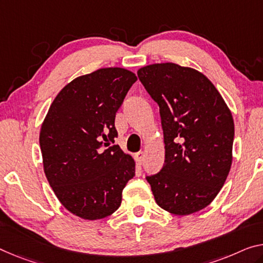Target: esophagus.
I'll list each match as a JSON object with an SVG mask.
<instances>
[{
	"label": "esophagus",
	"mask_w": 263,
	"mask_h": 263,
	"mask_svg": "<svg viewBox=\"0 0 263 263\" xmlns=\"http://www.w3.org/2000/svg\"><path fill=\"white\" fill-rule=\"evenodd\" d=\"M143 157H144V154H143L142 152L136 153V154H135L136 163H137V164H142V162H143Z\"/></svg>",
	"instance_id": "34e87169"
}]
</instances>
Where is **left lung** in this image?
Wrapping results in <instances>:
<instances>
[{
  "label": "left lung",
  "instance_id": "1",
  "mask_svg": "<svg viewBox=\"0 0 263 263\" xmlns=\"http://www.w3.org/2000/svg\"><path fill=\"white\" fill-rule=\"evenodd\" d=\"M137 76L159 104L165 148L162 169L145 180L164 211L199 212L215 199L230 171L232 112L211 81L192 68L157 63Z\"/></svg>",
  "mask_w": 263,
  "mask_h": 263
}]
</instances>
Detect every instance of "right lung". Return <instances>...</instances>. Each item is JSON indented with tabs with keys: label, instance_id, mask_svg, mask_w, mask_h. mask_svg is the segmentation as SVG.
Here are the masks:
<instances>
[{
	"label": "right lung",
	"instance_id": "1",
	"mask_svg": "<svg viewBox=\"0 0 263 263\" xmlns=\"http://www.w3.org/2000/svg\"><path fill=\"white\" fill-rule=\"evenodd\" d=\"M137 78L103 68L71 81L48 110L40 134L44 173L63 207L86 220L116 212L135 176L132 156L114 144L116 111Z\"/></svg>",
	"mask_w": 263,
	"mask_h": 263
}]
</instances>
